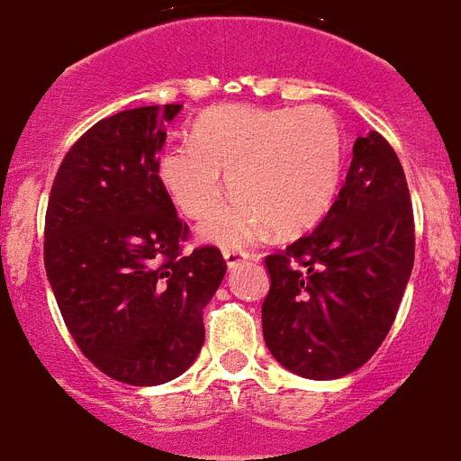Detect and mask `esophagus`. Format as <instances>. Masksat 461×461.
<instances>
[{
    "label": "esophagus",
    "mask_w": 461,
    "mask_h": 461,
    "mask_svg": "<svg viewBox=\"0 0 461 461\" xmlns=\"http://www.w3.org/2000/svg\"><path fill=\"white\" fill-rule=\"evenodd\" d=\"M223 257H226L228 268H238L245 259H249L252 254L245 252V249H223Z\"/></svg>",
    "instance_id": "esophagus-1"
}]
</instances>
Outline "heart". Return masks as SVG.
<instances>
[{"label": "heart", "instance_id": "obj_1", "mask_svg": "<svg viewBox=\"0 0 461 461\" xmlns=\"http://www.w3.org/2000/svg\"><path fill=\"white\" fill-rule=\"evenodd\" d=\"M194 140L159 157V180L187 219H204L226 193L235 197L202 223L204 240L240 248L268 226L297 233L330 207L345 167V131L330 109L219 106L202 113Z\"/></svg>", "mask_w": 461, "mask_h": 461}]
</instances>
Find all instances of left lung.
Listing matches in <instances>:
<instances>
[{
    "mask_svg": "<svg viewBox=\"0 0 461 461\" xmlns=\"http://www.w3.org/2000/svg\"><path fill=\"white\" fill-rule=\"evenodd\" d=\"M411 267L410 187L395 149L374 131L357 138L348 178L321 223L267 257V348L297 376H348L385 340Z\"/></svg>",
    "mask_w": 461,
    "mask_h": 461,
    "instance_id": "obj_1",
    "label": "left lung"
}]
</instances>
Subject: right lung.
I'll list each match as a JSON object with an SVG mask.
<instances>
[{
  "instance_id": "right-lung-1",
  "label": "right lung",
  "mask_w": 461,
  "mask_h": 461,
  "mask_svg": "<svg viewBox=\"0 0 461 461\" xmlns=\"http://www.w3.org/2000/svg\"><path fill=\"white\" fill-rule=\"evenodd\" d=\"M180 104L102 119L66 152L44 216V268L73 340L106 376L159 385L204 345L202 312L226 276L219 248L185 252L190 228L159 180Z\"/></svg>"
}]
</instances>
